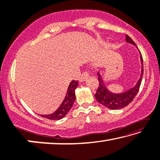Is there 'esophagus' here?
I'll return each instance as SVG.
<instances>
[{"label": "esophagus", "instance_id": "esophagus-1", "mask_svg": "<svg viewBox=\"0 0 160 160\" xmlns=\"http://www.w3.org/2000/svg\"><path fill=\"white\" fill-rule=\"evenodd\" d=\"M88 76H89V73H88V72H87V71H85V72H83L82 74V75H81L80 78V82H82V81L86 80Z\"/></svg>", "mask_w": 160, "mask_h": 160}]
</instances>
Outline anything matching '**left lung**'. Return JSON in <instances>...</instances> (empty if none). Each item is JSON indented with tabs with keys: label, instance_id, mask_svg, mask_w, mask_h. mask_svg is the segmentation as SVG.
<instances>
[{
	"label": "left lung",
	"instance_id": "1",
	"mask_svg": "<svg viewBox=\"0 0 160 160\" xmlns=\"http://www.w3.org/2000/svg\"><path fill=\"white\" fill-rule=\"evenodd\" d=\"M126 41L131 43L133 45H136L135 42L132 39V38L128 37V35H126ZM141 57V62L142 65V75L140 77V79L138 81L137 85L132 89L128 90L123 93L121 94H115L107 90L104 85V82L102 80L101 76L100 75L99 73H98V81L99 85L98 88L96 93L95 94V97L98 102L100 103L103 105L107 108L112 109V110H117V109H121L127 106L131 102H132L133 98H134L136 95H137L138 91H139L140 85H141L143 73H144V68H143V59L142 54L140 55Z\"/></svg>",
	"mask_w": 160,
	"mask_h": 160
}]
</instances>
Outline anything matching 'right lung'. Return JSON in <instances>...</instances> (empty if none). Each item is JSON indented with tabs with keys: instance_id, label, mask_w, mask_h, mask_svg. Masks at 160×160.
Returning <instances> with one entry per match:
<instances>
[{
	"instance_id": "add662e5",
	"label": "right lung",
	"mask_w": 160,
	"mask_h": 160,
	"mask_svg": "<svg viewBox=\"0 0 160 160\" xmlns=\"http://www.w3.org/2000/svg\"><path fill=\"white\" fill-rule=\"evenodd\" d=\"M78 85V80H72L69 85L67 95L59 108L54 113L49 115H40L43 118H48L49 120H59L66 116L68 111L72 107L75 101V90Z\"/></svg>"
}]
</instances>
